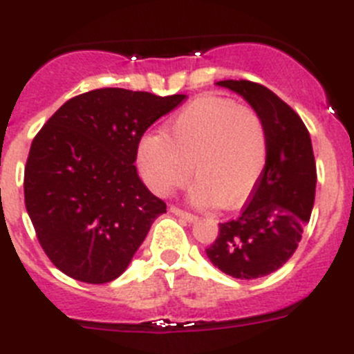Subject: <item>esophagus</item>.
Returning <instances> with one entry per match:
<instances>
[{
    "label": "esophagus",
    "instance_id": "esophagus-1",
    "mask_svg": "<svg viewBox=\"0 0 354 354\" xmlns=\"http://www.w3.org/2000/svg\"><path fill=\"white\" fill-rule=\"evenodd\" d=\"M170 211L174 212L175 216H179V218H183V220L189 221V223H193V221H196V216L192 214V212L183 211V209H179V207H170Z\"/></svg>",
    "mask_w": 354,
    "mask_h": 354
}]
</instances>
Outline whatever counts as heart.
<instances>
[{
    "label": "heart",
    "mask_w": 354,
    "mask_h": 354,
    "mask_svg": "<svg viewBox=\"0 0 354 354\" xmlns=\"http://www.w3.org/2000/svg\"><path fill=\"white\" fill-rule=\"evenodd\" d=\"M138 162L149 186L170 195L192 177L200 205L236 207L255 189L268 162V133L261 115L232 99L202 97L167 124L145 134Z\"/></svg>",
    "instance_id": "heart-1"
}]
</instances>
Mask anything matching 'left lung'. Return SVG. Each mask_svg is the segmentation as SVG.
Returning <instances> with one entry per match:
<instances>
[{"instance_id": "obj_1", "label": "left lung", "mask_w": 354, "mask_h": 354, "mask_svg": "<svg viewBox=\"0 0 354 354\" xmlns=\"http://www.w3.org/2000/svg\"><path fill=\"white\" fill-rule=\"evenodd\" d=\"M216 84L239 93L261 115L268 133V162L252 198L239 218L220 223L218 237L205 250L225 274L253 280L282 268L298 248L314 207V150L299 115L270 88L246 80Z\"/></svg>"}]
</instances>
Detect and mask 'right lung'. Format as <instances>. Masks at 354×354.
I'll use <instances>...</instances> for the list:
<instances>
[{"label": "right lung", "mask_w": 354, "mask_h": 354, "mask_svg": "<svg viewBox=\"0 0 354 354\" xmlns=\"http://www.w3.org/2000/svg\"><path fill=\"white\" fill-rule=\"evenodd\" d=\"M186 99L124 88L72 97L31 142L24 204L49 261L67 277H120L167 204L134 167L143 133Z\"/></svg>", "instance_id": "right-lung-1"}]
</instances>
